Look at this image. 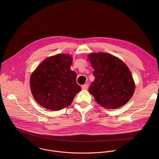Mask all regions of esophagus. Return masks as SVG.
Segmentation results:
<instances>
[{"mask_svg":"<svg viewBox=\"0 0 159 159\" xmlns=\"http://www.w3.org/2000/svg\"><path fill=\"white\" fill-rule=\"evenodd\" d=\"M89 88V84H84V85L82 86V89H88Z\"/></svg>","mask_w":159,"mask_h":159,"instance_id":"1","label":"esophagus"}]
</instances>
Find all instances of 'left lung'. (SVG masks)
I'll list each match as a JSON object with an SVG mask.
<instances>
[{
  "mask_svg": "<svg viewBox=\"0 0 159 159\" xmlns=\"http://www.w3.org/2000/svg\"><path fill=\"white\" fill-rule=\"evenodd\" d=\"M88 59L95 76L89 92L97 103L107 109H116L125 105L135 89L131 71L125 64L105 52L91 53Z\"/></svg>",
  "mask_w": 159,
  "mask_h": 159,
  "instance_id": "left-lung-1",
  "label": "left lung"
}]
</instances>
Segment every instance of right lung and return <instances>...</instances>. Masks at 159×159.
Listing matches in <instances>:
<instances>
[{"label": "right lung", "mask_w": 159, "mask_h": 159, "mask_svg": "<svg viewBox=\"0 0 159 159\" xmlns=\"http://www.w3.org/2000/svg\"><path fill=\"white\" fill-rule=\"evenodd\" d=\"M71 55L48 57L32 72L30 87L35 101L46 109L58 111L67 107L81 90L76 74L70 70Z\"/></svg>", "instance_id": "right-lung-1"}]
</instances>
